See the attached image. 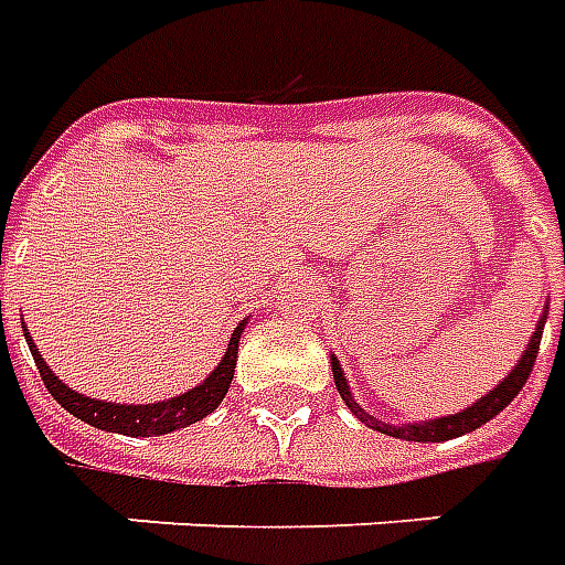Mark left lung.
<instances>
[{
  "instance_id": "obj_1",
  "label": "left lung",
  "mask_w": 565,
  "mask_h": 565,
  "mask_svg": "<svg viewBox=\"0 0 565 565\" xmlns=\"http://www.w3.org/2000/svg\"><path fill=\"white\" fill-rule=\"evenodd\" d=\"M548 308V305H545ZM545 320L548 315L539 317L536 332L530 335L527 347H524V353L515 362V367L505 374L500 383H497L491 392H484L482 398L473 401L470 407H463L458 413H446V416H437V419H425V422H383L374 419L371 413L362 407L353 395V388L347 383L344 377V367L338 362L335 353H329V362H332V377H335L338 395L344 398V404L353 411L359 422H365L367 428H374V431L386 434V437H398V440H413V443H443V440H455V437H461V434H470L476 428H482L484 422H491L500 411L509 407V401L515 398L518 392L524 388L527 383L530 371H533V362H536L539 353V341H542V329H545ZM563 320H565V299H563Z\"/></svg>"
}]
</instances>
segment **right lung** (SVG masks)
<instances>
[{
  "instance_id": "obj_1",
  "label": "right lung",
  "mask_w": 565,
  "mask_h": 565,
  "mask_svg": "<svg viewBox=\"0 0 565 565\" xmlns=\"http://www.w3.org/2000/svg\"><path fill=\"white\" fill-rule=\"evenodd\" d=\"M248 326V317L242 320L233 335H230L227 353L221 356V362L212 367V374L206 380H200L198 386L188 388V392H179L173 398L154 401V404H116V401H102L92 398V395H83L77 388H71L68 383H62L53 367L44 362V356L38 353L35 341L29 335V329L23 326V335H26V344L32 350V359H35L38 371H41V380L53 398L60 401L62 407L77 416L81 422L92 425V428H102V431L110 434H128V437H161V434L179 431V428H188L194 422L206 419L209 413L218 411V404L224 401L230 388V380H233V371H236V359H239V338Z\"/></svg>"
}]
</instances>
